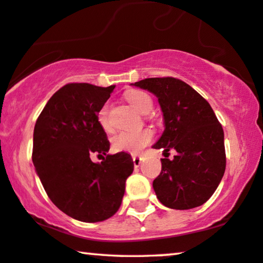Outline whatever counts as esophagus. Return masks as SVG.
I'll return each mask as SVG.
<instances>
[{"label": "esophagus", "mask_w": 263, "mask_h": 263, "mask_svg": "<svg viewBox=\"0 0 263 263\" xmlns=\"http://www.w3.org/2000/svg\"><path fill=\"white\" fill-rule=\"evenodd\" d=\"M133 161H134V166L138 167L142 163V158L139 156H133Z\"/></svg>", "instance_id": "obj_1"}]
</instances>
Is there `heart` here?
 <instances>
[{
  "instance_id": "heart-1",
  "label": "heart",
  "mask_w": 263,
  "mask_h": 263,
  "mask_svg": "<svg viewBox=\"0 0 263 263\" xmlns=\"http://www.w3.org/2000/svg\"><path fill=\"white\" fill-rule=\"evenodd\" d=\"M130 105L141 114L149 112L152 109V99L145 92L135 91L127 96ZM98 122L105 130H110L109 118H107V105L102 106L98 112ZM153 132L151 129H141V130H122L115 134L111 139L112 148L117 152H127L138 154L152 141Z\"/></svg>"
}]
</instances>
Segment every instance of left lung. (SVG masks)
<instances>
[{
  "instance_id": "8db88e82",
  "label": "left lung",
  "mask_w": 263,
  "mask_h": 263,
  "mask_svg": "<svg viewBox=\"0 0 263 263\" xmlns=\"http://www.w3.org/2000/svg\"><path fill=\"white\" fill-rule=\"evenodd\" d=\"M133 85L153 93L163 111L165 129L153 148L177 152L174 159H161L153 181L158 200L172 210L201 206L218 188L226 166L224 130L213 109L179 79L149 78Z\"/></svg>"
}]
</instances>
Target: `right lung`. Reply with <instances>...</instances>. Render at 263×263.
Segmentation results:
<instances>
[{"label":"right lung","instance_id":"obj_1","mask_svg":"<svg viewBox=\"0 0 263 263\" xmlns=\"http://www.w3.org/2000/svg\"><path fill=\"white\" fill-rule=\"evenodd\" d=\"M114 88L64 85L34 125L32 160L46 194L63 213L84 222L103 221L116 213L134 170L130 154H107L110 142L98 122ZM93 154L103 161L93 163Z\"/></svg>","mask_w":263,"mask_h":263}]
</instances>
